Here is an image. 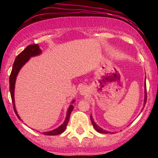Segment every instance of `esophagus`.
Returning a JSON list of instances; mask_svg holds the SVG:
<instances>
[{
    "instance_id": "1",
    "label": "esophagus",
    "mask_w": 158,
    "mask_h": 158,
    "mask_svg": "<svg viewBox=\"0 0 158 158\" xmlns=\"http://www.w3.org/2000/svg\"><path fill=\"white\" fill-rule=\"evenodd\" d=\"M88 89H87V88H85V87H82L80 89V90H79V92H80L81 95H87V94H88Z\"/></svg>"
}]
</instances>
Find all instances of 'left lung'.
<instances>
[{"label": "left lung", "mask_w": 158, "mask_h": 158, "mask_svg": "<svg viewBox=\"0 0 158 158\" xmlns=\"http://www.w3.org/2000/svg\"><path fill=\"white\" fill-rule=\"evenodd\" d=\"M145 81H146V79H145ZM144 87H145V97H144V104H143V105H144V107H145V105H146V100H147V93H146V83H145ZM90 120H91L92 124H93L94 129H95L97 131L99 132V133H103V134L111 133V132H110V131H106V130H103L102 128H100V127L98 126V125L96 124L95 122L94 121L93 117H92L91 115H90ZM112 134H113V133H112Z\"/></svg>", "instance_id": "obj_1"}]
</instances>
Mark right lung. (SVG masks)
<instances>
[{"instance_id":"1","label":"right lung","mask_w":158,"mask_h":158,"mask_svg":"<svg viewBox=\"0 0 158 158\" xmlns=\"http://www.w3.org/2000/svg\"><path fill=\"white\" fill-rule=\"evenodd\" d=\"M41 53V50H40L39 46L38 44H31L27 46L24 50H23L21 53H19L17 56V57L15 58V60L14 61L13 66H12V70L11 72L10 77V94H11V98H12V105H13V108L14 111L16 115H17L18 118L21 119L19 115L18 114L17 110L15 108V99H14V92H15V80L16 77H17L18 73H19V70H21V68L23 66V64H25V63L27 62L30 58L32 56H39ZM75 101H73L72 103H73ZM73 109V105H70L69 107L68 112H67V116L66 118H65L64 122L63 123V124H61L60 126L58 127L56 129L52 130V131H47V132H43L44 135H60L64 131L65 128H66L67 125H68L69 119H70V114H71L72 110Z\"/></svg>"}]
</instances>
